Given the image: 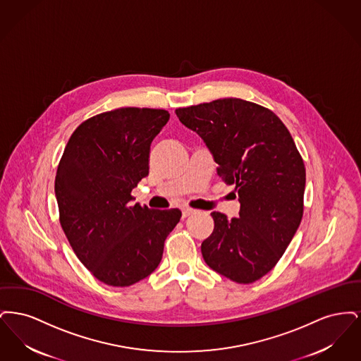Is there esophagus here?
<instances>
[{"mask_svg":"<svg viewBox=\"0 0 361 361\" xmlns=\"http://www.w3.org/2000/svg\"><path fill=\"white\" fill-rule=\"evenodd\" d=\"M195 212V209H192V208H184L183 209V218H187L189 215H192Z\"/></svg>","mask_w":361,"mask_h":361,"instance_id":"esophagus-1","label":"esophagus"}]
</instances>
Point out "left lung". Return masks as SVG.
I'll list each match as a JSON object with an SVG mask.
<instances>
[{
  "label": "left lung",
  "mask_w": 361,
  "mask_h": 361,
  "mask_svg": "<svg viewBox=\"0 0 361 361\" xmlns=\"http://www.w3.org/2000/svg\"><path fill=\"white\" fill-rule=\"evenodd\" d=\"M176 115L203 139L218 176L238 192L240 218L211 212L215 226L202 243L203 258L219 275L253 283L275 267L300 224L303 159L283 121L257 104L221 99Z\"/></svg>",
  "instance_id": "left-lung-1"
}]
</instances>
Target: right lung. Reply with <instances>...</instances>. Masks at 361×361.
<instances>
[{
  "label": "right lung",
  "instance_id": "right-lung-1",
  "mask_svg": "<svg viewBox=\"0 0 361 361\" xmlns=\"http://www.w3.org/2000/svg\"><path fill=\"white\" fill-rule=\"evenodd\" d=\"M165 109L119 108L84 121L70 137L55 177L61 226L78 259L100 281L128 287L153 274L181 211L131 206L149 176L150 145Z\"/></svg>",
  "mask_w": 361,
  "mask_h": 361
}]
</instances>
